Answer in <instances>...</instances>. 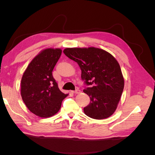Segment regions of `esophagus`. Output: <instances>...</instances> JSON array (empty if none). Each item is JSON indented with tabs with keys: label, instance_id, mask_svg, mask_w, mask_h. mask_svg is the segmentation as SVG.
I'll return each mask as SVG.
<instances>
[{
	"label": "esophagus",
	"instance_id": "1",
	"mask_svg": "<svg viewBox=\"0 0 155 155\" xmlns=\"http://www.w3.org/2000/svg\"><path fill=\"white\" fill-rule=\"evenodd\" d=\"M72 92L74 94H79V93L81 92V91L79 90V89H76V91H72Z\"/></svg>",
	"mask_w": 155,
	"mask_h": 155
}]
</instances>
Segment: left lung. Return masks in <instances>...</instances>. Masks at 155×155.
Instances as JSON below:
<instances>
[{
  "label": "left lung",
  "instance_id": "left-lung-1",
  "mask_svg": "<svg viewBox=\"0 0 155 155\" xmlns=\"http://www.w3.org/2000/svg\"><path fill=\"white\" fill-rule=\"evenodd\" d=\"M63 52L81 70V79L87 86L83 92L91 98L83 109L85 114L96 120L109 118L116 110L124 87L118 61L107 51L94 47L68 48Z\"/></svg>",
  "mask_w": 155,
  "mask_h": 155
}]
</instances>
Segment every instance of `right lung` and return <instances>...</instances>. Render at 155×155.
<instances>
[{
    "label": "right lung",
    "mask_w": 155,
    "mask_h": 155,
    "mask_svg": "<svg viewBox=\"0 0 155 155\" xmlns=\"http://www.w3.org/2000/svg\"><path fill=\"white\" fill-rule=\"evenodd\" d=\"M59 48L41 51L28 66L21 79V96L32 113L48 118L59 110L68 94L59 90L52 71L61 55Z\"/></svg>",
    "instance_id": "add662e5"
}]
</instances>
